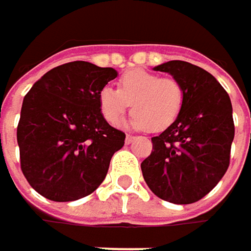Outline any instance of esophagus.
<instances>
[{"label": "esophagus", "mask_w": 251, "mask_h": 251, "mask_svg": "<svg viewBox=\"0 0 251 251\" xmlns=\"http://www.w3.org/2000/svg\"><path fill=\"white\" fill-rule=\"evenodd\" d=\"M133 139H135V136H133V135H126V139H125L126 144H130Z\"/></svg>", "instance_id": "esophagus-1"}]
</instances>
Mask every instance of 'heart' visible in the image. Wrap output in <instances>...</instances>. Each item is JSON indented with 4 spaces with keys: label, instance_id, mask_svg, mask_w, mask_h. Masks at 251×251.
Instances as JSON below:
<instances>
[{
    "label": "heart",
    "instance_id": "1",
    "mask_svg": "<svg viewBox=\"0 0 251 251\" xmlns=\"http://www.w3.org/2000/svg\"><path fill=\"white\" fill-rule=\"evenodd\" d=\"M132 103L129 125L135 129L161 132L172 125L183 106V87L175 78L132 70L119 79V88L106 85L99 93L103 118L116 125Z\"/></svg>",
    "mask_w": 251,
    "mask_h": 251
}]
</instances>
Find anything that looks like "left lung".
I'll use <instances>...</instances> for the list:
<instances>
[{"instance_id":"1","label":"left lung","mask_w":251,"mask_h":251,"mask_svg":"<svg viewBox=\"0 0 251 251\" xmlns=\"http://www.w3.org/2000/svg\"><path fill=\"white\" fill-rule=\"evenodd\" d=\"M183 87V106L141 164L144 180L160 199L187 205L206 196L226 175L234 139L232 106L217 78L184 61L154 68Z\"/></svg>"}]
</instances>
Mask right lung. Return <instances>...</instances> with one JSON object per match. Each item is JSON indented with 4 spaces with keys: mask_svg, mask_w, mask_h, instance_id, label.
Instances as JSON below:
<instances>
[{
    "mask_svg": "<svg viewBox=\"0 0 251 251\" xmlns=\"http://www.w3.org/2000/svg\"><path fill=\"white\" fill-rule=\"evenodd\" d=\"M113 68L74 61L48 71L25 96L17 142L28 184L46 199L71 202L104 180L125 133L101 115L99 93Z\"/></svg>",
    "mask_w": 251,
    "mask_h": 251,
    "instance_id": "right-lung-1",
    "label": "right lung"
}]
</instances>
